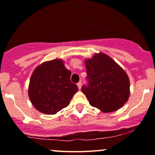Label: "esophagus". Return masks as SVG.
<instances>
[{
  "mask_svg": "<svg viewBox=\"0 0 155 155\" xmlns=\"http://www.w3.org/2000/svg\"><path fill=\"white\" fill-rule=\"evenodd\" d=\"M77 86H78V87H79V90H80L81 87H82V82H78V83H77Z\"/></svg>",
  "mask_w": 155,
  "mask_h": 155,
  "instance_id": "34e87169",
  "label": "esophagus"
}]
</instances>
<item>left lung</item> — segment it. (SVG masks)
<instances>
[{
  "instance_id": "1",
  "label": "left lung",
  "mask_w": 155,
  "mask_h": 155,
  "mask_svg": "<svg viewBox=\"0 0 155 155\" xmlns=\"http://www.w3.org/2000/svg\"><path fill=\"white\" fill-rule=\"evenodd\" d=\"M87 85L82 91L91 106L102 112H113L123 107L129 98L130 82L127 73L110 56L97 53L86 59Z\"/></svg>"
}]
</instances>
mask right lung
Listing matches in <instances>:
<instances>
[{
  "mask_svg": "<svg viewBox=\"0 0 155 155\" xmlns=\"http://www.w3.org/2000/svg\"><path fill=\"white\" fill-rule=\"evenodd\" d=\"M61 59L38 65L31 76L28 94L33 106L45 114H55L69 105L78 87Z\"/></svg>",
  "mask_w": 155,
  "mask_h": 155,
  "instance_id": "right-lung-1",
  "label": "right lung"
}]
</instances>
